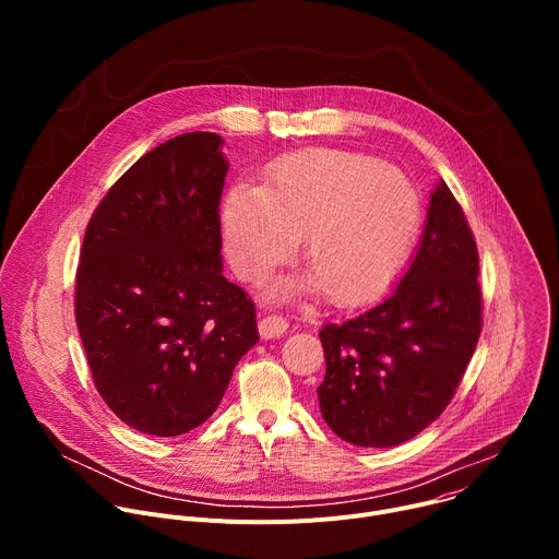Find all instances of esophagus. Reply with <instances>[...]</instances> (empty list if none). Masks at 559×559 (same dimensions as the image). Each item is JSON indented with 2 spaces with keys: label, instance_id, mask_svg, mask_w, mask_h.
Masks as SVG:
<instances>
[{
  "label": "esophagus",
  "instance_id": "34e87169",
  "mask_svg": "<svg viewBox=\"0 0 559 559\" xmlns=\"http://www.w3.org/2000/svg\"><path fill=\"white\" fill-rule=\"evenodd\" d=\"M287 321L283 316H276V313H272V316H265V318H261L259 321V334H261V338H265V341H270V338H278V336H283L285 332H287Z\"/></svg>",
  "mask_w": 559,
  "mask_h": 559
}]
</instances>
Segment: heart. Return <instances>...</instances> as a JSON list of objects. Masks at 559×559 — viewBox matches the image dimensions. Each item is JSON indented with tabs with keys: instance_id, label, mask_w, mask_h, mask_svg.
<instances>
[{
	"instance_id": "b5f03b06",
	"label": "heart",
	"mask_w": 559,
	"mask_h": 559,
	"mask_svg": "<svg viewBox=\"0 0 559 559\" xmlns=\"http://www.w3.org/2000/svg\"><path fill=\"white\" fill-rule=\"evenodd\" d=\"M420 214L418 188L405 173L354 152L309 150L278 158L265 186L234 183L221 221L225 252L243 278L283 265L305 234V287H323L336 305H358L401 272Z\"/></svg>"
}]
</instances>
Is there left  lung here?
Instances as JSON below:
<instances>
[{
  "instance_id": "1",
  "label": "left lung",
  "mask_w": 559,
  "mask_h": 559,
  "mask_svg": "<svg viewBox=\"0 0 559 559\" xmlns=\"http://www.w3.org/2000/svg\"><path fill=\"white\" fill-rule=\"evenodd\" d=\"M477 272L471 227L440 181L420 246L395 289L318 334L328 362L318 405L338 438L395 447L447 409L483 330Z\"/></svg>"
}]
</instances>
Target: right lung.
I'll return each instance as SVG.
<instances>
[{
  "label": "right lung",
  "mask_w": 559,
  "mask_h": 559,
  "mask_svg": "<svg viewBox=\"0 0 559 559\" xmlns=\"http://www.w3.org/2000/svg\"><path fill=\"white\" fill-rule=\"evenodd\" d=\"M216 132L156 145L95 210L74 316L97 391L128 427L173 438L218 407L257 343V309L223 276Z\"/></svg>",
  "instance_id": "obj_1"
}]
</instances>
